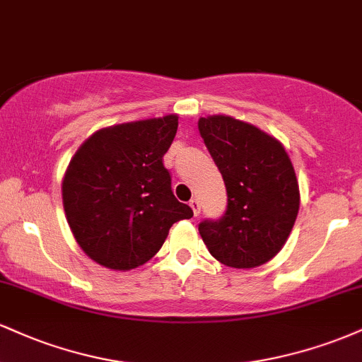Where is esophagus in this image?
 Returning a JSON list of instances; mask_svg holds the SVG:
<instances>
[{"label":"esophagus","instance_id":"34e87169","mask_svg":"<svg viewBox=\"0 0 362 362\" xmlns=\"http://www.w3.org/2000/svg\"><path fill=\"white\" fill-rule=\"evenodd\" d=\"M189 206L192 207V211H194V214H195V216H197L199 213H201V204H199L197 199H192V201L189 202Z\"/></svg>","mask_w":362,"mask_h":362}]
</instances>
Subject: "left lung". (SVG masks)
<instances>
[{"label": "left lung", "mask_w": 362, "mask_h": 362, "mask_svg": "<svg viewBox=\"0 0 362 362\" xmlns=\"http://www.w3.org/2000/svg\"><path fill=\"white\" fill-rule=\"evenodd\" d=\"M199 132L228 192L219 221H202L207 250L228 267L253 269L272 260L296 221L300 185L279 139L230 115H207Z\"/></svg>", "instance_id": "1"}]
</instances>
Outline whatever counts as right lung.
<instances>
[{
    "mask_svg": "<svg viewBox=\"0 0 362 362\" xmlns=\"http://www.w3.org/2000/svg\"><path fill=\"white\" fill-rule=\"evenodd\" d=\"M178 115L98 129L69 161L62 206L81 250L112 271H131L155 257L170 228L194 213L172 192L163 155Z\"/></svg>",
    "mask_w": 362,
    "mask_h": 362,
    "instance_id": "obj_1",
    "label": "right lung"
}]
</instances>
